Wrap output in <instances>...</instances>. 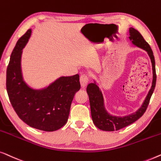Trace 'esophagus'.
Instances as JSON below:
<instances>
[{
  "instance_id": "34e87169",
  "label": "esophagus",
  "mask_w": 161,
  "mask_h": 161,
  "mask_svg": "<svg viewBox=\"0 0 161 161\" xmlns=\"http://www.w3.org/2000/svg\"><path fill=\"white\" fill-rule=\"evenodd\" d=\"M80 81L81 87H85L87 85L88 81H89V79H88V76L87 75H85V74H82V75H81L80 76Z\"/></svg>"
}]
</instances>
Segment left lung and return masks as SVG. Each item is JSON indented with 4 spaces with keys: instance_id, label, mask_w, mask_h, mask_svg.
Wrapping results in <instances>:
<instances>
[{
    "instance_id": "8db88e82",
    "label": "left lung",
    "mask_w": 161,
    "mask_h": 161,
    "mask_svg": "<svg viewBox=\"0 0 161 161\" xmlns=\"http://www.w3.org/2000/svg\"><path fill=\"white\" fill-rule=\"evenodd\" d=\"M129 38L132 44L147 53L151 60L152 67H153V82L150 90H149L147 96H146L143 103L136 112L132 114L125 115L124 117H118L112 115L108 112L104 104V99L102 92L99 88L98 84L94 80L93 83H90L87 87V92L89 96L90 111L92 122L97 128L100 130L105 131L118 130L119 129L125 128L132 124L139 119L147 108L152 95L155 90L156 84V73H155V62L153 50L147 42L144 40L137 30L133 28H129Z\"/></svg>"
}]
</instances>
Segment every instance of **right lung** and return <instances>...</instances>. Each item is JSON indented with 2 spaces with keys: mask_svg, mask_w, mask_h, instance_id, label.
Segmentation results:
<instances>
[{
  "mask_svg": "<svg viewBox=\"0 0 161 161\" xmlns=\"http://www.w3.org/2000/svg\"><path fill=\"white\" fill-rule=\"evenodd\" d=\"M32 33L29 29L18 40L6 71V90L18 116L27 125L44 131H55L67 123L74 95L80 89L79 74L60 76L42 89L31 87L23 79L22 49Z\"/></svg>",
  "mask_w": 161,
  "mask_h": 161,
  "instance_id": "add662e5",
  "label": "right lung"
}]
</instances>
